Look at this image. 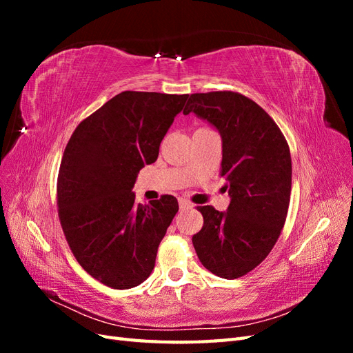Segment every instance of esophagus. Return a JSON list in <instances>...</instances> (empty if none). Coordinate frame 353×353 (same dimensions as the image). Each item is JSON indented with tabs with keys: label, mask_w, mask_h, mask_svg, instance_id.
<instances>
[{
	"label": "esophagus",
	"mask_w": 353,
	"mask_h": 353,
	"mask_svg": "<svg viewBox=\"0 0 353 353\" xmlns=\"http://www.w3.org/2000/svg\"><path fill=\"white\" fill-rule=\"evenodd\" d=\"M191 208H193V205H191V203H190L188 200L179 199V209H181V210H188V209H191Z\"/></svg>",
	"instance_id": "1"
}]
</instances>
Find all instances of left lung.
Listing matches in <instances>:
<instances>
[{"label":"left lung","instance_id":"left-lung-1","mask_svg":"<svg viewBox=\"0 0 353 353\" xmlns=\"http://www.w3.org/2000/svg\"><path fill=\"white\" fill-rule=\"evenodd\" d=\"M196 113L222 137L219 175L228 181L227 212L199 206L203 227L193 236L201 265L221 279L254 270L279 240L292 193L290 148L279 125L240 92L191 94L184 114Z\"/></svg>","mask_w":353,"mask_h":353}]
</instances>
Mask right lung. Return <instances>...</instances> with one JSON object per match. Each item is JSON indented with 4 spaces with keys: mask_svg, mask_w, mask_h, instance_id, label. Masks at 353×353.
I'll return each mask as SVG.
<instances>
[{
    "mask_svg": "<svg viewBox=\"0 0 353 353\" xmlns=\"http://www.w3.org/2000/svg\"><path fill=\"white\" fill-rule=\"evenodd\" d=\"M188 94L123 91L83 119L61 157L59 219L78 263L112 288H132L152 274L157 248L178 212L165 194L138 205L132 187Z\"/></svg>",
    "mask_w": 353,
    "mask_h": 353,
    "instance_id": "1",
    "label": "right lung"
}]
</instances>
